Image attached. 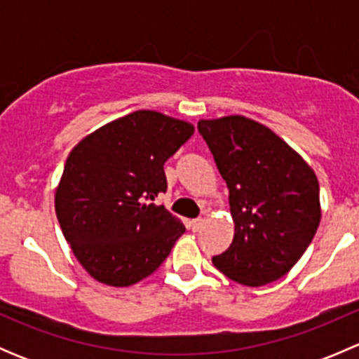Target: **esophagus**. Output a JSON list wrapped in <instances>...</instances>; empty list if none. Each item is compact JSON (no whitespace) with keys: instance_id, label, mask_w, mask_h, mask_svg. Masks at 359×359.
<instances>
[{"instance_id":"34e87169","label":"esophagus","mask_w":359,"mask_h":359,"mask_svg":"<svg viewBox=\"0 0 359 359\" xmlns=\"http://www.w3.org/2000/svg\"><path fill=\"white\" fill-rule=\"evenodd\" d=\"M203 224H205V220H203V219H194V220H191V222H189L191 231H194V233H196V231L201 229Z\"/></svg>"}]
</instances>
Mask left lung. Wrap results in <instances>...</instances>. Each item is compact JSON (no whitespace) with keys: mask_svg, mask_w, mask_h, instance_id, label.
I'll use <instances>...</instances> for the list:
<instances>
[{"mask_svg":"<svg viewBox=\"0 0 359 359\" xmlns=\"http://www.w3.org/2000/svg\"><path fill=\"white\" fill-rule=\"evenodd\" d=\"M198 132L226 180L234 220L233 243L213 266L247 287L280 280L320 226L313 168L273 130L245 116L201 119Z\"/></svg>","mask_w":359,"mask_h":359,"instance_id":"1","label":"left lung"}]
</instances>
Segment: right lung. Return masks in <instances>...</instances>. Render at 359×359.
Masks as SVG:
<instances>
[{
    "label": "right lung",
    "mask_w": 359,
    "mask_h": 359,
    "mask_svg": "<svg viewBox=\"0 0 359 359\" xmlns=\"http://www.w3.org/2000/svg\"><path fill=\"white\" fill-rule=\"evenodd\" d=\"M194 133L187 121L135 111L86 135L69 154L55 193L64 238L86 273L130 287L161 266L186 227L154 205L163 165Z\"/></svg>",
    "instance_id": "add662e5"
}]
</instances>
